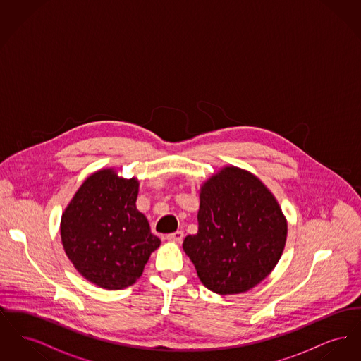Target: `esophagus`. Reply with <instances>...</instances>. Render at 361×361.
Segmentation results:
<instances>
[{"mask_svg":"<svg viewBox=\"0 0 361 361\" xmlns=\"http://www.w3.org/2000/svg\"><path fill=\"white\" fill-rule=\"evenodd\" d=\"M183 238H184V233L183 231H176V233L166 235V240H172V242H181Z\"/></svg>","mask_w":361,"mask_h":361,"instance_id":"1","label":"esophagus"}]
</instances>
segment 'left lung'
I'll use <instances>...</instances> for the list:
<instances>
[{"label":"left lung","instance_id":"8db88e82","mask_svg":"<svg viewBox=\"0 0 361 361\" xmlns=\"http://www.w3.org/2000/svg\"><path fill=\"white\" fill-rule=\"evenodd\" d=\"M197 234L183 242L200 281L219 295L249 291L272 272L287 240V221L257 177L226 166L200 189Z\"/></svg>","mask_w":361,"mask_h":361}]
</instances>
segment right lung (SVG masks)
Segmentation results:
<instances>
[{"mask_svg":"<svg viewBox=\"0 0 361 361\" xmlns=\"http://www.w3.org/2000/svg\"><path fill=\"white\" fill-rule=\"evenodd\" d=\"M137 178L99 171L86 178L62 215L68 257L86 280L105 290L133 286L161 243L137 209Z\"/></svg>","mask_w":361,"mask_h":361,"instance_id":"obj_1","label":"right lung"}]
</instances>
